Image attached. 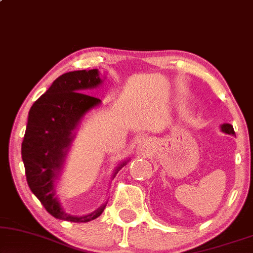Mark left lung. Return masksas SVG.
<instances>
[{"label": "left lung", "mask_w": 253, "mask_h": 253, "mask_svg": "<svg viewBox=\"0 0 253 253\" xmlns=\"http://www.w3.org/2000/svg\"><path fill=\"white\" fill-rule=\"evenodd\" d=\"M221 128H222V132L227 133V134H229V135H232V136L235 135L234 127H232L230 124H223V125H222V126H221Z\"/></svg>", "instance_id": "left-lung-1"}]
</instances>
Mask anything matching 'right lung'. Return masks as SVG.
Returning <instances> with one entry per match:
<instances>
[{
	"mask_svg": "<svg viewBox=\"0 0 253 253\" xmlns=\"http://www.w3.org/2000/svg\"><path fill=\"white\" fill-rule=\"evenodd\" d=\"M102 83L98 70H76L54 81L37 99L29 112L28 126L22 143L26 181L32 193L55 218L69 222H89L103 213L105 205L86 216H73L63 211L54 192V181L73 140V130L87 111L100 99L87 95L86 90ZM120 164L117 171L125 166Z\"/></svg>",
	"mask_w": 253,
	"mask_h": 253,
	"instance_id": "right-lung-1",
	"label": "right lung"
}]
</instances>
